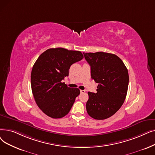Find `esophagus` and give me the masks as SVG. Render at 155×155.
<instances>
[{"instance_id": "1", "label": "esophagus", "mask_w": 155, "mask_h": 155, "mask_svg": "<svg viewBox=\"0 0 155 155\" xmlns=\"http://www.w3.org/2000/svg\"><path fill=\"white\" fill-rule=\"evenodd\" d=\"M85 92V90H80V93H84Z\"/></svg>"}]
</instances>
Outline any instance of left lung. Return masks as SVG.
Returning a JSON list of instances; mask_svg holds the SVG:
<instances>
[{"mask_svg":"<svg viewBox=\"0 0 155 155\" xmlns=\"http://www.w3.org/2000/svg\"><path fill=\"white\" fill-rule=\"evenodd\" d=\"M83 54L91 66L92 79L98 84L96 93L88 92L87 113L96 120L108 118L124 103L129 81L127 68L122 60L113 54Z\"/></svg>","mask_w":155,"mask_h":155,"instance_id":"obj_1","label":"left lung"}]
</instances>
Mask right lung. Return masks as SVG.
Instances as JSON below:
<instances>
[{
  "instance_id": "add662e5",
  "label": "right lung",
  "mask_w": 155,
  "mask_h": 155,
  "mask_svg": "<svg viewBox=\"0 0 155 155\" xmlns=\"http://www.w3.org/2000/svg\"><path fill=\"white\" fill-rule=\"evenodd\" d=\"M84 58L82 53L61 48L46 50L37 59L31 73V87L35 102L46 115L61 118L70 111L78 88H70L63 80L71 64Z\"/></svg>"
}]
</instances>
